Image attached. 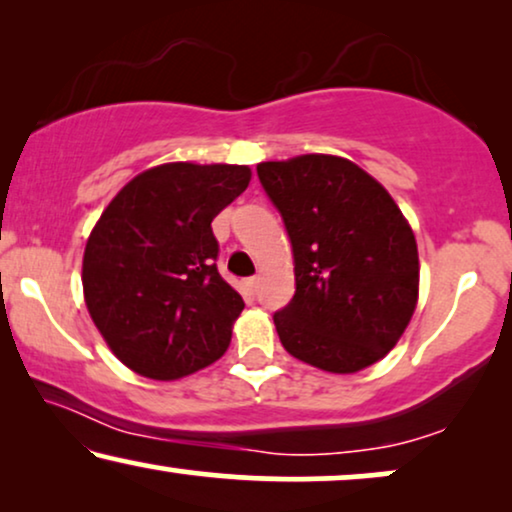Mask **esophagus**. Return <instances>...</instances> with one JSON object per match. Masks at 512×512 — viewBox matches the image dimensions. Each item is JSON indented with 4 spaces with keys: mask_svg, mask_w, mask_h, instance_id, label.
<instances>
[{
    "mask_svg": "<svg viewBox=\"0 0 512 512\" xmlns=\"http://www.w3.org/2000/svg\"><path fill=\"white\" fill-rule=\"evenodd\" d=\"M244 286H247L249 296H256V293H258V277H249L247 282H244Z\"/></svg>",
    "mask_w": 512,
    "mask_h": 512,
    "instance_id": "34e87169",
    "label": "esophagus"
}]
</instances>
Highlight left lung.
<instances>
[{
	"label": "left lung",
	"instance_id": "left-lung-1",
	"mask_svg": "<svg viewBox=\"0 0 512 512\" xmlns=\"http://www.w3.org/2000/svg\"><path fill=\"white\" fill-rule=\"evenodd\" d=\"M256 172L293 249L296 293L272 317L284 349L328 373L380 361L419 291L417 242L394 198L352 160L324 153Z\"/></svg>",
	"mask_w": 512,
	"mask_h": 512
}]
</instances>
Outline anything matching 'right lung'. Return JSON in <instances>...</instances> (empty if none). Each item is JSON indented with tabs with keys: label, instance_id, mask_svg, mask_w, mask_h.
Wrapping results in <instances>:
<instances>
[{
	"label": "right lung",
	"instance_id": "right-lung-1",
	"mask_svg": "<svg viewBox=\"0 0 512 512\" xmlns=\"http://www.w3.org/2000/svg\"><path fill=\"white\" fill-rule=\"evenodd\" d=\"M249 179L247 165H158L102 212L83 254V293L130 370L179 380L228 349L244 300L216 268L212 221Z\"/></svg>",
	"mask_w": 512,
	"mask_h": 512
}]
</instances>
